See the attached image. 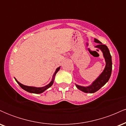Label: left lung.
Instances as JSON below:
<instances>
[{
  "mask_svg": "<svg viewBox=\"0 0 126 126\" xmlns=\"http://www.w3.org/2000/svg\"><path fill=\"white\" fill-rule=\"evenodd\" d=\"M94 41L96 43H98V44L95 46V47L100 49L102 51L106 64H105V67L103 72L94 81L92 82V83L91 85L88 86H82L76 84V86L78 89L82 91V92H85V93H94V92L99 90L101 87H102L108 81L111 76V71H112L111 56L107 46L104 44H102L101 42L96 38L94 39Z\"/></svg>",
  "mask_w": 126,
  "mask_h": 126,
  "instance_id": "1",
  "label": "left lung"
}]
</instances>
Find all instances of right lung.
<instances>
[{"instance_id": "right-lung-1", "label": "right lung", "mask_w": 126, "mask_h": 126, "mask_svg": "<svg viewBox=\"0 0 126 126\" xmlns=\"http://www.w3.org/2000/svg\"><path fill=\"white\" fill-rule=\"evenodd\" d=\"M60 67H57V69H56V71H55L54 75H53V78H52V80L50 82V83L48 84L47 85H46V86H43V87H41V88H37V87H34V86H26V85H24L23 84H22V83H20V82H19L18 80H16V79H15V80L16 81L17 83H18L19 85L24 90H25L26 91H27V92H30V93H33V94H41L42 92H44L46 90V89H47L48 88H49L50 87H51L52 86V85H53V82H54V78H55V76H56V73H57V72L59 71V70H60Z\"/></svg>"}]
</instances>
